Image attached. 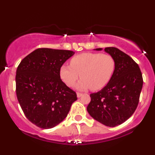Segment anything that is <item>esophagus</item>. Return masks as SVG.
Returning a JSON list of instances; mask_svg holds the SVG:
<instances>
[{"label": "esophagus", "instance_id": "1", "mask_svg": "<svg viewBox=\"0 0 155 155\" xmlns=\"http://www.w3.org/2000/svg\"><path fill=\"white\" fill-rule=\"evenodd\" d=\"M83 95L82 93H80V92H77V97H81V96Z\"/></svg>", "mask_w": 155, "mask_h": 155}]
</instances>
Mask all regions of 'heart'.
Segmentation results:
<instances>
[{
	"instance_id": "1",
	"label": "heart",
	"mask_w": 155,
	"mask_h": 155,
	"mask_svg": "<svg viewBox=\"0 0 155 155\" xmlns=\"http://www.w3.org/2000/svg\"><path fill=\"white\" fill-rule=\"evenodd\" d=\"M116 68V61L110 54L84 53L72 58L71 65L63 64L60 76L68 87L75 85L79 76L82 78L77 88L98 90L110 81Z\"/></svg>"
}]
</instances>
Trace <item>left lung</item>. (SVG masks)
Wrapping results in <instances>:
<instances>
[{
    "label": "left lung",
    "instance_id": "left-lung-1",
    "mask_svg": "<svg viewBox=\"0 0 155 155\" xmlns=\"http://www.w3.org/2000/svg\"><path fill=\"white\" fill-rule=\"evenodd\" d=\"M96 50H102L97 48ZM116 61L110 81L101 90L90 94L89 114L105 126L115 127L128 120L137 109L143 86L139 65L118 48H105Z\"/></svg>",
    "mask_w": 155,
    "mask_h": 155
}]
</instances>
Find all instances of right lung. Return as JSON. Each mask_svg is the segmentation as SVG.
Instances as JSON below:
<instances>
[{"label": "right lung", "instance_id": "1", "mask_svg": "<svg viewBox=\"0 0 155 155\" xmlns=\"http://www.w3.org/2000/svg\"><path fill=\"white\" fill-rule=\"evenodd\" d=\"M71 50L38 48L21 61L16 70L18 101L28 120L41 128L55 127L66 118L76 93L60 76Z\"/></svg>", "mask_w": 155, "mask_h": 155}]
</instances>
